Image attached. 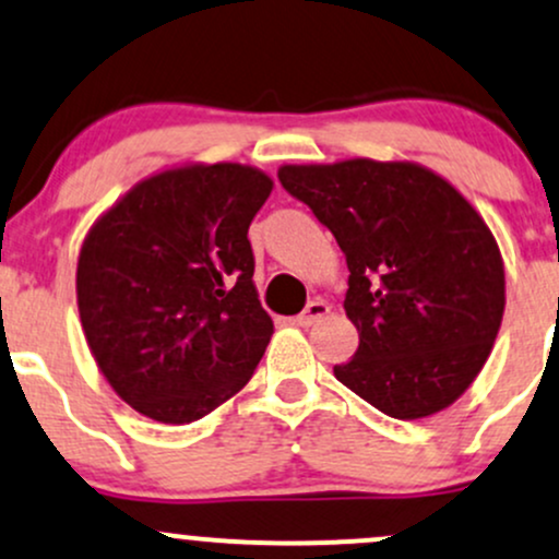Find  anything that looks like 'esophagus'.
<instances>
[{
    "instance_id": "1",
    "label": "esophagus",
    "mask_w": 559,
    "mask_h": 559,
    "mask_svg": "<svg viewBox=\"0 0 559 559\" xmlns=\"http://www.w3.org/2000/svg\"><path fill=\"white\" fill-rule=\"evenodd\" d=\"M328 313H330V306L324 304V300H311V304L306 306V311L298 313V317H296V324H298V328H311V324L322 322Z\"/></svg>"
}]
</instances>
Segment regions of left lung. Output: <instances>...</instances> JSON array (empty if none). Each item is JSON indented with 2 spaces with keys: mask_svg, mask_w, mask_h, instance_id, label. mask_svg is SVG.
<instances>
[{
  "mask_svg": "<svg viewBox=\"0 0 559 559\" xmlns=\"http://www.w3.org/2000/svg\"><path fill=\"white\" fill-rule=\"evenodd\" d=\"M277 177L346 255L343 306L359 348L335 364V378L396 419L454 404L504 317V261L480 213L412 160L306 163L280 166Z\"/></svg>",
  "mask_w": 559,
  "mask_h": 559,
  "instance_id": "1",
  "label": "left lung"
}]
</instances>
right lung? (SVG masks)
I'll list each match as a JSON object with an SVG mask.
<instances>
[{
    "label": "right lung",
    "instance_id": "obj_1",
    "mask_svg": "<svg viewBox=\"0 0 559 559\" xmlns=\"http://www.w3.org/2000/svg\"><path fill=\"white\" fill-rule=\"evenodd\" d=\"M272 187L242 163H181L136 181L86 231L81 328L140 415L195 423L253 378L274 322L253 285L248 227Z\"/></svg>",
    "mask_w": 559,
    "mask_h": 559
}]
</instances>
